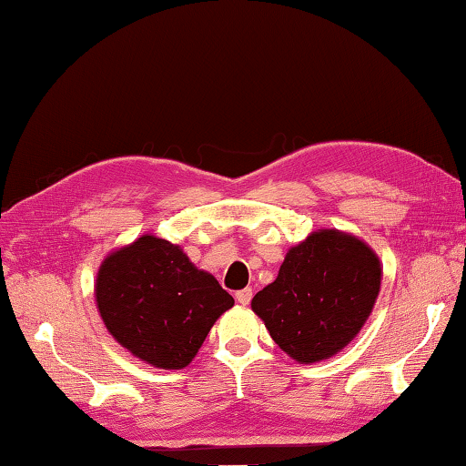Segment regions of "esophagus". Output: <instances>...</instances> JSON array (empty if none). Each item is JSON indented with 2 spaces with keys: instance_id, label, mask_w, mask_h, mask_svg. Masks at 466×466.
<instances>
[{
  "instance_id": "34e87169",
  "label": "esophagus",
  "mask_w": 466,
  "mask_h": 466,
  "mask_svg": "<svg viewBox=\"0 0 466 466\" xmlns=\"http://www.w3.org/2000/svg\"><path fill=\"white\" fill-rule=\"evenodd\" d=\"M251 296H253V292H251V288H245V289H239V292L235 294V298H237V302H239L241 306H248L249 302H251Z\"/></svg>"
}]
</instances>
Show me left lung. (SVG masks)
Wrapping results in <instances>:
<instances>
[{
  "label": "left lung",
  "mask_w": 466,
  "mask_h": 466,
  "mask_svg": "<svg viewBox=\"0 0 466 466\" xmlns=\"http://www.w3.org/2000/svg\"><path fill=\"white\" fill-rule=\"evenodd\" d=\"M381 276V261L363 239L319 229L288 249L278 278L253 296L251 310L288 357L319 363L361 332Z\"/></svg>",
  "instance_id": "8db88e82"
}]
</instances>
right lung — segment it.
Listing matches in <instances>:
<instances>
[{"instance_id": "obj_1", "label": "right lung", "mask_w": 466, "mask_h": 466, "mask_svg": "<svg viewBox=\"0 0 466 466\" xmlns=\"http://www.w3.org/2000/svg\"><path fill=\"white\" fill-rule=\"evenodd\" d=\"M95 302L109 335L157 370H184L235 304L180 245L150 233L107 253L96 271Z\"/></svg>"}]
</instances>
